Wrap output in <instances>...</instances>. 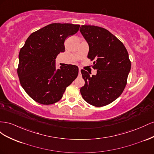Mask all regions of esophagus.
I'll use <instances>...</instances> for the list:
<instances>
[{
  "label": "esophagus",
  "mask_w": 154,
  "mask_h": 154,
  "mask_svg": "<svg viewBox=\"0 0 154 154\" xmlns=\"http://www.w3.org/2000/svg\"><path fill=\"white\" fill-rule=\"evenodd\" d=\"M81 70H82L81 68H79V74L81 73Z\"/></svg>",
  "instance_id": "1"
}]
</instances>
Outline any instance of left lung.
<instances>
[{
    "label": "left lung",
    "instance_id": "1",
    "mask_svg": "<svg viewBox=\"0 0 154 154\" xmlns=\"http://www.w3.org/2000/svg\"><path fill=\"white\" fill-rule=\"evenodd\" d=\"M80 31L89 47L87 57L93 60L96 75L82 69L85 85L80 92L88 103L103 106L122 94L131 68L128 53L123 44L106 29L95 26H82Z\"/></svg>",
    "mask_w": 154,
    "mask_h": 154
}]
</instances>
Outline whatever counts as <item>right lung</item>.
I'll return each instance as SVG.
<instances>
[{
  "label": "right lung",
  "instance_id": "1",
  "mask_svg": "<svg viewBox=\"0 0 154 154\" xmlns=\"http://www.w3.org/2000/svg\"><path fill=\"white\" fill-rule=\"evenodd\" d=\"M80 25L53 23L32 32L18 54L17 73L21 86L32 100L43 105L55 103L78 74L68 65L56 69V58L65 51L64 42Z\"/></svg>",
  "mask_w": 154,
  "mask_h": 154
}]
</instances>
